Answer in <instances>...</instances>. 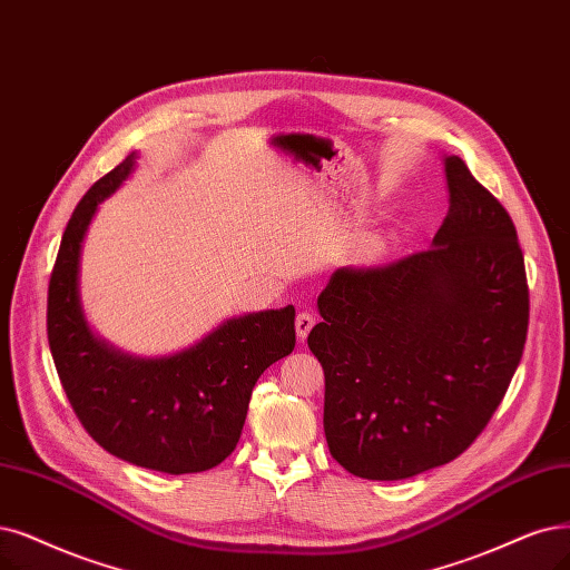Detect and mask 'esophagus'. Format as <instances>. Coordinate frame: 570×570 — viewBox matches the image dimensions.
<instances>
[{"mask_svg": "<svg viewBox=\"0 0 570 570\" xmlns=\"http://www.w3.org/2000/svg\"><path fill=\"white\" fill-rule=\"evenodd\" d=\"M314 324H317V320H314L312 312H301V314H298V317H296V333H298L301 341L307 338V333L312 331Z\"/></svg>", "mask_w": 570, "mask_h": 570, "instance_id": "34e87169", "label": "esophagus"}]
</instances>
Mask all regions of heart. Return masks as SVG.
<instances>
[{"label": "heart", "mask_w": 570, "mask_h": 570, "mask_svg": "<svg viewBox=\"0 0 570 570\" xmlns=\"http://www.w3.org/2000/svg\"><path fill=\"white\" fill-rule=\"evenodd\" d=\"M387 248V239L385 237H368L362 248H360V256L366 258V261H373V258H381L383 253Z\"/></svg>", "instance_id": "obj_1"}]
</instances>
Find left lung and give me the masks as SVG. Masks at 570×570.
Masks as SVG:
<instances>
[{"instance_id":"left-lung-1","label":"left lung","mask_w":570,"mask_h":570,"mask_svg":"<svg viewBox=\"0 0 570 570\" xmlns=\"http://www.w3.org/2000/svg\"><path fill=\"white\" fill-rule=\"evenodd\" d=\"M428 250L341 267L307 345L324 368L331 455L362 479L446 465L489 425L521 362L529 284L517 227L460 157Z\"/></svg>"}]
</instances>
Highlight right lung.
Masks as SVG:
<instances>
[{
	"mask_svg": "<svg viewBox=\"0 0 570 570\" xmlns=\"http://www.w3.org/2000/svg\"><path fill=\"white\" fill-rule=\"evenodd\" d=\"M131 168L134 155L96 180L62 232L49 282V347L68 402L98 446L147 470L204 472L235 451L261 373L296 347V309L229 320L164 360H134L100 343L79 305V250L98 204Z\"/></svg>",
	"mask_w": 570,
	"mask_h": 570,
	"instance_id": "1",
	"label": "right lung"
}]
</instances>
